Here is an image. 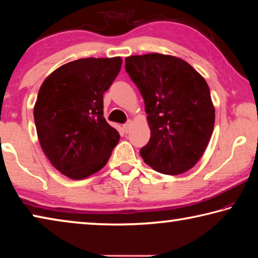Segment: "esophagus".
<instances>
[{
  "label": "esophagus",
  "mask_w": 258,
  "mask_h": 258,
  "mask_svg": "<svg viewBox=\"0 0 258 258\" xmlns=\"http://www.w3.org/2000/svg\"><path fill=\"white\" fill-rule=\"evenodd\" d=\"M131 126H132V123H131V121H127V123H125V124L123 125V130H124L125 133H128V132H130Z\"/></svg>",
  "instance_id": "esophagus-1"
}]
</instances>
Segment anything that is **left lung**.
Wrapping results in <instances>:
<instances>
[{
	"mask_svg": "<svg viewBox=\"0 0 258 258\" xmlns=\"http://www.w3.org/2000/svg\"><path fill=\"white\" fill-rule=\"evenodd\" d=\"M125 69L145 100L151 131L140 155L161 174L187 172L206 150L215 123L207 82L186 61L167 54L127 56Z\"/></svg>",
	"mask_w": 258,
	"mask_h": 258,
	"instance_id": "obj_1",
	"label": "left lung"
}]
</instances>
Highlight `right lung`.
Here are the masks:
<instances>
[{
	"label": "right lung",
	"instance_id": "right-lung-1",
	"mask_svg": "<svg viewBox=\"0 0 258 258\" xmlns=\"http://www.w3.org/2000/svg\"><path fill=\"white\" fill-rule=\"evenodd\" d=\"M120 56L64 63L42 83L34 106L38 141L50 163L72 180L99 172L119 141L103 117V93L121 68Z\"/></svg>",
	"mask_w": 258,
	"mask_h": 258
}]
</instances>
